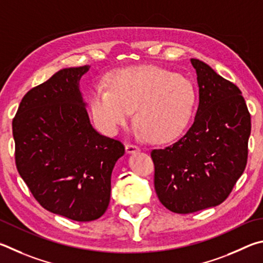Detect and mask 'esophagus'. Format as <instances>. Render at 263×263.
Listing matches in <instances>:
<instances>
[{"label":"esophagus","instance_id":"34e87169","mask_svg":"<svg viewBox=\"0 0 263 263\" xmlns=\"http://www.w3.org/2000/svg\"><path fill=\"white\" fill-rule=\"evenodd\" d=\"M137 151H140V148L134 144H126V153L127 154H135Z\"/></svg>","mask_w":263,"mask_h":263}]
</instances>
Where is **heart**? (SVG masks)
Instances as JSON below:
<instances>
[{"instance_id":"heart-1","label":"heart","mask_w":263,"mask_h":263,"mask_svg":"<svg viewBox=\"0 0 263 263\" xmlns=\"http://www.w3.org/2000/svg\"><path fill=\"white\" fill-rule=\"evenodd\" d=\"M108 89L95 86L89 106L97 126L115 134L135 121L154 143H166L185 130L196 106V90L188 78L155 66H141L110 72Z\"/></svg>"}]
</instances>
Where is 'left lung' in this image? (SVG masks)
Returning a JSON list of instances; mask_svg holds the SVG:
<instances>
[{
  "label": "left lung",
  "mask_w": 263,
  "mask_h": 263,
  "mask_svg": "<svg viewBox=\"0 0 263 263\" xmlns=\"http://www.w3.org/2000/svg\"><path fill=\"white\" fill-rule=\"evenodd\" d=\"M199 84V107L185 136L151 151L159 201L177 214L222 203L247 164L251 114L241 91L213 68L191 59Z\"/></svg>",
  "instance_id": "8db88e82"
}]
</instances>
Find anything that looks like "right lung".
<instances>
[{"label": "right lung", "instance_id": "1", "mask_svg": "<svg viewBox=\"0 0 263 263\" xmlns=\"http://www.w3.org/2000/svg\"><path fill=\"white\" fill-rule=\"evenodd\" d=\"M89 66L64 68L23 97L12 120L18 173L41 206L90 222L109 204L120 141L92 127L80 90Z\"/></svg>", "mask_w": 263, "mask_h": 263}]
</instances>
